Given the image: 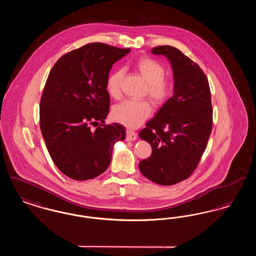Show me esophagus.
I'll return each mask as SVG.
<instances>
[{
	"label": "esophagus",
	"mask_w": 256,
	"mask_h": 256,
	"mask_svg": "<svg viewBox=\"0 0 256 256\" xmlns=\"http://www.w3.org/2000/svg\"><path fill=\"white\" fill-rule=\"evenodd\" d=\"M137 134H135L132 130H126V140L128 141H134L136 140Z\"/></svg>",
	"instance_id": "obj_1"
}]
</instances>
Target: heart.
<instances>
[{
    "instance_id": "b5f03b06",
    "label": "heart",
    "mask_w": 256,
    "mask_h": 256,
    "mask_svg": "<svg viewBox=\"0 0 256 256\" xmlns=\"http://www.w3.org/2000/svg\"><path fill=\"white\" fill-rule=\"evenodd\" d=\"M135 70L145 80L148 86L145 94L156 106H163L172 94V84L164 76L165 68L152 58L143 56L135 60ZM122 69L112 71L108 76L106 90L110 97L118 98L121 96ZM152 112L148 100H124L117 104L113 112V118L128 128H135L145 122Z\"/></svg>"
}]
</instances>
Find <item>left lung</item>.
I'll return each instance as SVG.
<instances>
[{
	"instance_id": "8db88e82",
	"label": "left lung",
	"mask_w": 256,
	"mask_h": 256,
	"mask_svg": "<svg viewBox=\"0 0 256 256\" xmlns=\"http://www.w3.org/2000/svg\"><path fill=\"white\" fill-rule=\"evenodd\" d=\"M152 54L165 56L174 73V95L146 124L139 137L152 152L139 169L160 185H174L195 170L212 130L211 92L200 67L172 46H158Z\"/></svg>"
}]
</instances>
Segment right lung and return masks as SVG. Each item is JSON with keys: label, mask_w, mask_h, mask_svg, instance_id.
Returning <instances> with one entry per match:
<instances>
[{"label": "right lung", "mask_w": 256, "mask_h": 256, "mask_svg": "<svg viewBox=\"0 0 256 256\" xmlns=\"http://www.w3.org/2000/svg\"><path fill=\"white\" fill-rule=\"evenodd\" d=\"M130 52L90 43L62 56L50 72L40 100V128L54 163L70 178L87 180L102 174L115 143L126 138L122 124L104 120L108 76ZM95 123L100 126L92 130Z\"/></svg>", "instance_id": "add662e5"}]
</instances>
